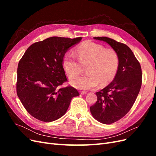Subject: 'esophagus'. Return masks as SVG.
I'll return each instance as SVG.
<instances>
[{"label":"esophagus","mask_w":156,"mask_h":156,"mask_svg":"<svg viewBox=\"0 0 156 156\" xmlns=\"http://www.w3.org/2000/svg\"><path fill=\"white\" fill-rule=\"evenodd\" d=\"M80 94H81V95H84V94H87V92H85V91H81V92H80Z\"/></svg>","instance_id":"esophagus-1"}]
</instances>
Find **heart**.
<instances>
[{"label": "heart", "instance_id": "1", "mask_svg": "<svg viewBox=\"0 0 156 156\" xmlns=\"http://www.w3.org/2000/svg\"><path fill=\"white\" fill-rule=\"evenodd\" d=\"M77 58L67 52L63 57L64 69L70 78L81 73L83 66H87V75L71 80L72 85L78 89L89 90L99 84L105 86L114 79L119 65V56L115 50L105 49L101 45L86 41L76 49Z\"/></svg>", "mask_w": 156, "mask_h": 156}]
</instances>
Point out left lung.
<instances>
[{
    "instance_id": "obj_1",
    "label": "left lung",
    "mask_w": 156,
    "mask_h": 156,
    "mask_svg": "<svg viewBox=\"0 0 156 156\" xmlns=\"http://www.w3.org/2000/svg\"><path fill=\"white\" fill-rule=\"evenodd\" d=\"M94 39L107 43L119 58L114 79L96 93L97 101L90 107L94 119L101 123L111 124L124 117L134 104L142 84V71L139 61L126 44L107 37H94Z\"/></svg>"
}]
</instances>
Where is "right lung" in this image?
Listing matches in <instances>:
<instances>
[{
  "label": "right lung",
  "mask_w": 156,
  "mask_h": 156,
  "mask_svg": "<svg viewBox=\"0 0 156 156\" xmlns=\"http://www.w3.org/2000/svg\"><path fill=\"white\" fill-rule=\"evenodd\" d=\"M81 39L49 37L31 45L19 62L17 96L35 119L45 122L60 119L66 112L72 99L79 96L72 87H58L67 81L64 56Z\"/></svg>",
  "instance_id": "add662e5"
}]
</instances>
